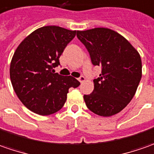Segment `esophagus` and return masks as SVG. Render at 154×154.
Wrapping results in <instances>:
<instances>
[{"instance_id": "1", "label": "esophagus", "mask_w": 154, "mask_h": 154, "mask_svg": "<svg viewBox=\"0 0 154 154\" xmlns=\"http://www.w3.org/2000/svg\"><path fill=\"white\" fill-rule=\"evenodd\" d=\"M77 80L79 81L80 82H83L85 81V77H83V76H81V77H79L77 78Z\"/></svg>"}]
</instances>
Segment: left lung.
Segmentation results:
<instances>
[{
	"instance_id": "1",
	"label": "left lung",
	"mask_w": 154,
	"mask_h": 154,
	"mask_svg": "<svg viewBox=\"0 0 154 154\" xmlns=\"http://www.w3.org/2000/svg\"><path fill=\"white\" fill-rule=\"evenodd\" d=\"M77 38L101 74L94 79V90L84 94L87 107L94 113L110 117L119 113L134 97L141 78L139 53L124 36L107 28L77 31Z\"/></svg>"
}]
</instances>
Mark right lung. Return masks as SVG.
Returning a JSON list of instances; mask_svg holds the SVG:
<instances>
[{
    "label": "right lung",
    "mask_w": 154,
    "mask_h": 154,
    "mask_svg": "<svg viewBox=\"0 0 154 154\" xmlns=\"http://www.w3.org/2000/svg\"><path fill=\"white\" fill-rule=\"evenodd\" d=\"M77 31L59 26H44L24 39L14 53L10 78L17 96L27 108L39 115L60 111L70 88L80 82L71 76L55 73L60 57Z\"/></svg>",
    "instance_id": "add662e5"
}]
</instances>
